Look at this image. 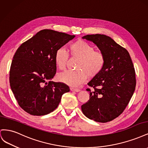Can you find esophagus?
Returning <instances> with one entry per match:
<instances>
[{
	"instance_id": "1",
	"label": "esophagus",
	"mask_w": 148,
	"mask_h": 148,
	"mask_svg": "<svg viewBox=\"0 0 148 148\" xmlns=\"http://www.w3.org/2000/svg\"><path fill=\"white\" fill-rule=\"evenodd\" d=\"M70 90L71 91H75V92H79V91H80V89H79L75 88H70Z\"/></svg>"
}]
</instances>
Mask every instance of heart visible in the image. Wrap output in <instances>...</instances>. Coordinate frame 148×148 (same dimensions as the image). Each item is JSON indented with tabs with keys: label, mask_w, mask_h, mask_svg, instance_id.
<instances>
[{
	"label": "heart",
	"mask_w": 148,
	"mask_h": 148,
	"mask_svg": "<svg viewBox=\"0 0 148 148\" xmlns=\"http://www.w3.org/2000/svg\"><path fill=\"white\" fill-rule=\"evenodd\" d=\"M71 56L79 60L75 71H66L58 75L59 81L70 86L77 87L86 81L88 77L94 78L99 75L105 65V56L102 52L95 51L91 44L83 40L71 44L69 46ZM69 59V53L64 48L58 49L55 53L54 60L59 69H65Z\"/></svg>",
	"instance_id": "obj_1"
}]
</instances>
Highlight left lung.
Instances as JSON below:
<instances>
[{
  "instance_id": "left-lung-1",
  "label": "left lung",
  "mask_w": 148,
  "mask_h": 148,
  "mask_svg": "<svg viewBox=\"0 0 148 148\" xmlns=\"http://www.w3.org/2000/svg\"><path fill=\"white\" fill-rule=\"evenodd\" d=\"M95 43L105 56L101 72L88 84L89 99L82 106L83 114L97 122L106 123L122 114L135 91V71L128 52L109 36L96 34L82 38Z\"/></svg>"
}]
</instances>
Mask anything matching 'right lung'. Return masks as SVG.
Returning a JSON list of instances; mask_svg holds the SVG:
<instances>
[{
    "label": "right lung",
    "instance_id": "right-lung-1",
    "mask_svg": "<svg viewBox=\"0 0 148 148\" xmlns=\"http://www.w3.org/2000/svg\"><path fill=\"white\" fill-rule=\"evenodd\" d=\"M75 37L52 29H42L18 48L10 70L12 91L19 106L33 115H44L59 106L62 95L70 88L51 81L57 66L58 49Z\"/></svg>",
    "mask_w": 148,
    "mask_h": 148
}]
</instances>
